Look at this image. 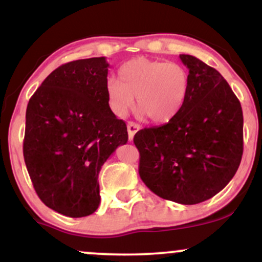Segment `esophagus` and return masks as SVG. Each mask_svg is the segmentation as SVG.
I'll return each mask as SVG.
<instances>
[{
	"label": "esophagus",
	"mask_w": 262,
	"mask_h": 262,
	"mask_svg": "<svg viewBox=\"0 0 262 262\" xmlns=\"http://www.w3.org/2000/svg\"><path fill=\"white\" fill-rule=\"evenodd\" d=\"M127 128H128L129 140H133V139H134V135H135V133H137V132L139 130V129H140V125H139V124H137V123H134V122H128Z\"/></svg>",
	"instance_id": "1"
}]
</instances>
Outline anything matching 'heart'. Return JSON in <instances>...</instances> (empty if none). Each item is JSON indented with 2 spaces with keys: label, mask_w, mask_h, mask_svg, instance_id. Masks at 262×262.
Returning a JSON list of instances; mask_svg holds the SVG:
<instances>
[{
  "label": "heart",
  "mask_w": 262,
  "mask_h": 262,
  "mask_svg": "<svg viewBox=\"0 0 262 262\" xmlns=\"http://www.w3.org/2000/svg\"><path fill=\"white\" fill-rule=\"evenodd\" d=\"M188 91L189 75L182 65L143 56L123 64L118 80L106 82L107 100L114 114L125 116L135 97L137 112L154 123L175 118L185 106Z\"/></svg>",
  "instance_id": "b5f03b06"
}]
</instances>
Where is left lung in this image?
<instances>
[{"label": "left lung", "instance_id": "1", "mask_svg": "<svg viewBox=\"0 0 262 262\" xmlns=\"http://www.w3.org/2000/svg\"><path fill=\"white\" fill-rule=\"evenodd\" d=\"M189 91L183 108L160 127L134 135L139 175L164 200L197 204L221 192L235 175L243 155V111L215 69L181 54Z\"/></svg>", "mask_w": 262, "mask_h": 262}]
</instances>
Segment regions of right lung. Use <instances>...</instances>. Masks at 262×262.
I'll return each mask as SVG.
<instances>
[{
    "label": "right lung",
    "mask_w": 262,
    "mask_h": 262,
    "mask_svg": "<svg viewBox=\"0 0 262 262\" xmlns=\"http://www.w3.org/2000/svg\"><path fill=\"white\" fill-rule=\"evenodd\" d=\"M108 68L104 56L59 66L27 106V170L41 202L66 217L98 208L102 165L128 141L127 125L107 100Z\"/></svg>",
    "instance_id": "obj_1"
}]
</instances>
